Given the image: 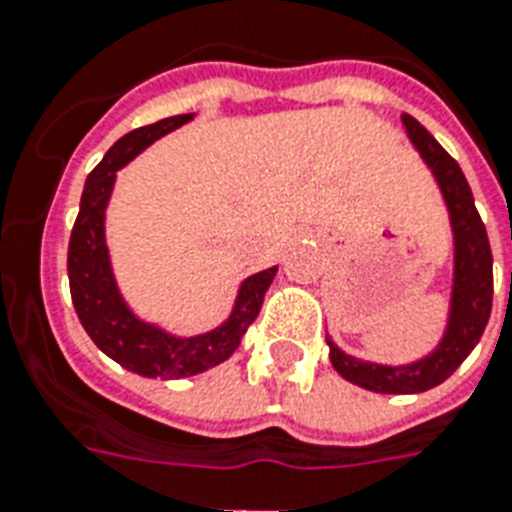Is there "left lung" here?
I'll use <instances>...</instances> for the list:
<instances>
[{
  "label": "left lung",
  "mask_w": 512,
  "mask_h": 512,
  "mask_svg": "<svg viewBox=\"0 0 512 512\" xmlns=\"http://www.w3.org/2000/svg\"><path fill=\"white\" fill-rule=\"evenodd\" d=\"M402 123L413 147L421 152L423 162L429 165L436 184L442 189L444 205L450 213L455 268H452L450 315H447L442 342L421 360L407 365L371 363L347 355L326 336L328 357L336 373L350 384L378 394H418L447 381L479 344L489 323L494 294L492 247L479 210L473 205L471 186L465 181L463 170L413 115H402Z\"/></svg>",
  "instance_id": "obj_1"
}]
</instances>
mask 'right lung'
Segmentation results:
<instances>
[{
    "label": "right lung",
    "mask_w": 512,
    "mask_h": 512,
    "mask_svg": "<svg viewBox=\"0 0 512 512\" xmlns=\"http://www.w3.org/2000/svg\"><path fill=\"white\" fill-rule=\"evenodd\" d=\"M194 115L157 120L141 126L107 149L97 168L91 170L81 194L76 226L68 244L70 297L78 321L99 350L120 363L126 371L147 378H184L215 368L234 355L242 336L263 307V297L276 278V265L244 278L236 294L234 310L218 328L197 336H173L155 323L141 321L126 305L105 242V210L110 202L115 176L160 136L176 131Z\"/></svg>",
    "instance_id": "obj_1"
}]
</instances>
